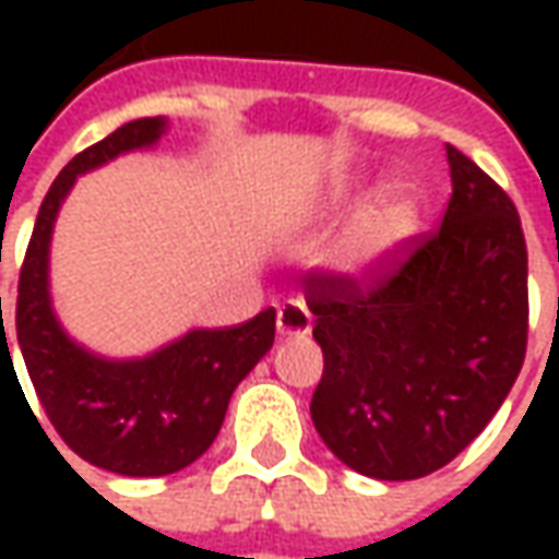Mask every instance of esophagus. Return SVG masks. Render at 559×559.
I'll use <instances>...</instances> for the list:
<instances>
[{
	"label": "esophagus",
	"instance_id": "34e87169",
	"mask_svg": "<svg viewBox=\"0 0 559 559\" xmlns=\"http://www.w3.org/2000/svg\"><path fill=\"white\" fill-rule=\"evenodd\" d=\"M311 311H308L305 301L295 298V301L280 305V311H276V333L283 335V338H301V335L311 333Z\"/></svg>",
	"mask_w": 559,
	"mask_h": 559
}]
</instances>
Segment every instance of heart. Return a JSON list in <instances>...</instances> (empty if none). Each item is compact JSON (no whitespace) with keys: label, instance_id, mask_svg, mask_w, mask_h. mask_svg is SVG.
Masks as SVG:
<instances>
[{"label":"heart","instance_id":"heart-1","mask_svg":"<svg viewBox=\"0 0 559 559\" xmlns=\"http://www.w3.org/2000/svg\"><path fill=\"white\" fill-rule=\"evenodd\" d=\"M364 195L360 183H335L317 211H338ZM423 229V204L414 189L392 186L367 202L335 239L330 267L352 286H373L411 251Z\"/></svg>","mask_w":559,"mask_h":559}]
</instances>
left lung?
Segmentation results:
<instances>
[{
    "label": "left lung",
    "mask_w": 559,
    "mask_h": 559,
    "mask_svg": "<svg viewBox=\"0 0 559 559\" xmlns=\"http://www.w3.org/2000/svg\"><path fill=\"white\" fill-rule=\"evenodd\" d=\"M441 229L360 289L311 280L323 376L311 419L345 466L407 483L451 463L498 414L526 357V239L507 192L454 145Z\"/></svg>",
    "instance_id": "left-lung-1"
}]
</instances>
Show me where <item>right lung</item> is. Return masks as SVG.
Returning <instances> with one entry per match:
<instances>
[{
  "mask_svg": "<svg viewBox=\"0 0 559 559\" xmlns=\"http://www.w3.org/2000/svg\"><path fill=\"white\" fill-rule=\"evenodd\" d=\"M167 130V118L130 120L55 177L17 283V345L43 411L74 454L118 476H167L199 461L224 426L236 385L276 335V311L267 308L229 330H189L142 357H108L76 342L58 320L49 254L58 211L76 177L120 155L158 148Z\"/></svg>",
  "mask_w": 559,
  "mask_h": 559,
  "instance_id": "add662e5",
  "label": "right lung"
}]
</instances>
